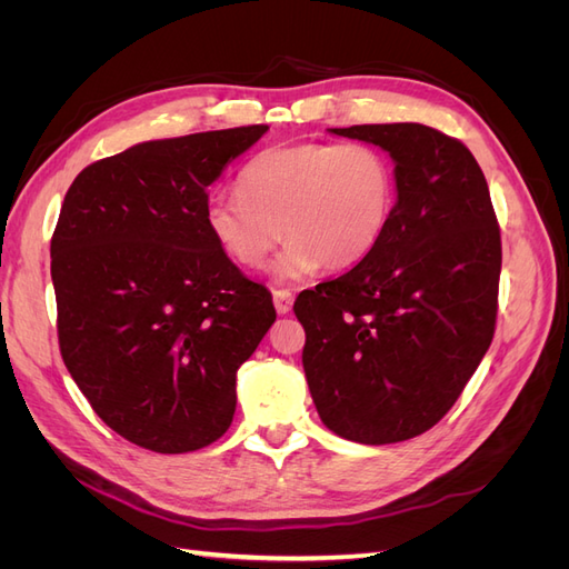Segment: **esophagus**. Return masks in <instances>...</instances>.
<instances>
[{"label": "esophagus", "instance_id": "esophagus-1", "mask_svg": "<svg viewBox=\"0 0 569 569\" xmlns=\"http://www.w3.org/2000/svg\"><path fill=\"white\" fill-rule=\"evenodd\" d=\"M272 301H274V311L280 316L291 311V303H295V295L289 289H272Z\"/></svg>", "mask_w": 569, "mask_h": 569}]
</instances>
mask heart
I'll use <instances>...</instances> for the list:
<instances>
[{
  "mask_svg": "<svg viewBox=\"0 0 569 569\" xmlns=\"http://www.w3.org/2000/svg\"><path fill=\"white\" fill-rule=\"evenodd\" d=\"M396 203L393 166L370 144L270 147L239 173V194L218 192L203 209L213 242L242 268H261L282 232L272 274L303 280L320 266L347 270L382 242Z\"/></svg>",
  "mask_w": 569,
  "mask_h": 569,
  "instance_id": "1",
  "label": "heart"
}]
</instances>
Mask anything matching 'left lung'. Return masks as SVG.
Masks as SVG:
<instances>
[{"mask_svg":"<svg viewBox=\"0 0 569 569\" xmlns=\"http://www.w3.org/2000/svg\"><path fill=\"white\" fill-rule=\"evenodd\" d=\"M330 132L389 153L396 203L370 256L299 295L303 372L335 435L406 441L451 410L489 349L501 230L485 173L453 137L420 123Z\"/></svg>","mask_w":569,"mask_h":569,"instance_id":"8db88e82","label":"left lung"}]
</instances>
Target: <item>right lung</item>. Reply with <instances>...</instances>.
<instances>
[{
    "mask_svg": "<svg viewBox=\"0 0 569 569\" xmlns=\"http://www.w3.org/2000/svg\"><path fill=\"white\" fill-rule=\"evenodd\" d=\"M268 126L134 144L88 166L51 237L61 358L97 416L157 453L228 432L237 370L274 322L203 222L209 187Z\"/></svg>",
    "mask_w": 569,
    "mask_h": 569,
    "instance_id": "right-lung-1",
    "label": "right lung"
}]
</instances>
